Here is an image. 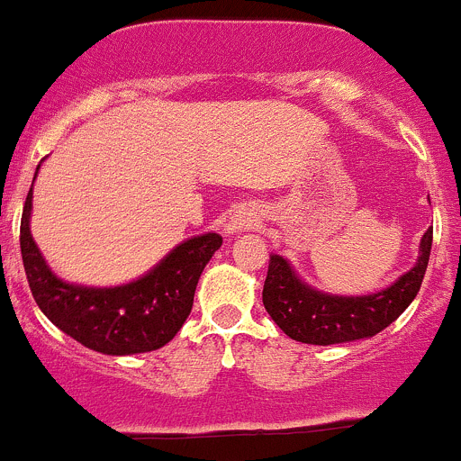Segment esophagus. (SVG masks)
Returning a JSON list of instances; mask_svg holds the SVG:
<instances>
[{
	"mask_svg": "<svg viewBox=\"0 0 461 461\" xmlns=\"http://www.w3.org/2000/svg\"><path fill=\"white\" fill-rule=\"evenodd\" d=\"M244 221L246 220H235L232 221V229H244Z\"/></svg>",
	"mask_w": 461,
	"mask_h": 461,
	"instance_id": "obj_1",
	"label": "esophagus"
}]
</instances>
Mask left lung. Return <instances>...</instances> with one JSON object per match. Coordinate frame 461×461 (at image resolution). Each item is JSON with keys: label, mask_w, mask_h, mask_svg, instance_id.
Returning <instances> with one entry per match:
<instances>
[{"label": "left lung", "mask_w": 461, "mask_h": 461, "mask_svg": "<svg viewBox=\"0 0 461 461\" xmlns=\"http://www.w3.org/2000/svg\"><path fill=\"white\" fill-rule=\"evenodd\" d=\"M432 229L423 232L419 258L408 273L387 289L367 295H336L318 291L295 273L289 259L271 253L264 280V309L289 339L307 345H339L372 339L408 309L428 268Z\"/></svg>", "instance_id": "left-lung-1"}]
</instances>
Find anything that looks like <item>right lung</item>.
<instances>
[{
    "mask_svg": "<svg viewBox=\"0 0 461 461\" xmlns=\"http://www.w3.org/2000/svg\"><path fill=\"white\" fill-rule=\"evenodd\" d=\"M31 208L33 185L22 215L20 246L35 303L58 330L107 357L154 352L170 343L190 316L202 271L221 246V235L203 232L184 240L145 276L125 285H76L58 277L40 253L29 226Z\"/></svg>",
    "mask_w": 461,
    "mask_h": 461,
    "instance_id": "1",
    "label": "right lung"
}]
</instances>
